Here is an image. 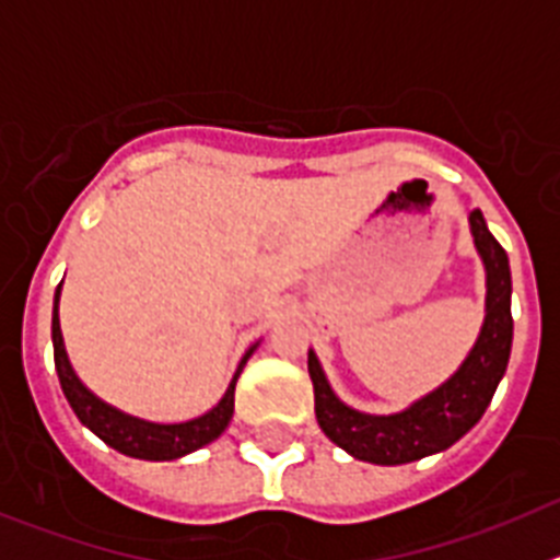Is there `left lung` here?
<instances>
[{"label": "left lung", "instance_id": "8db88e82", "mask_svg": "<svg viewBox=\"0 0 560 560\" xmlns=\"http://www.w3.org/2000/svg\"><path fill=\"white\" fill-rule=\"evenodd\" d=\"M468 221H471L474 246L488 275L485 323L463 368L443 387L415 400L412 407L398 415L355 412L336 398L319 368V359L314 350H308L316 423L336 446L353 454L355 459L375 465H404L454 446L468 429L477 427L508 370L513 345L511 264H508V252L485 226L482 212L474 210Z\"/></svg>", "mask_w": 560, "mask_h": 560}]
</instances>
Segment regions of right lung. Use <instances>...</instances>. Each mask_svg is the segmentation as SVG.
<instances>
[{
    "label": "right lung",
    "mask_w": 560,
    "mask_h": 560,
    "mask_svg": "<svg viewBox=\"0 0 560 560\" xmlns=\"http://www.w3.org/2000/svg\"><path fill=\"white\" fill-rule=\"evenodd\" d=\"M58 296H61V285L56 289V305H52V353H56L58 381H61L63 395H67L69 407L78 415V420L86 429H92L106 446L137 459H176L212 443L230 427L232 412H235V381L257 345L246 350V355L241 359L235 378L226 387L224 398L219 400V407H212L207 415L187 420V423H148V420L131 418L120 409L108 407L106 400H101L83 387L72 364H69L67 350H63L61 323H58Z\"/></svg>",
    "instance_id": "1"
}]
</instances>
